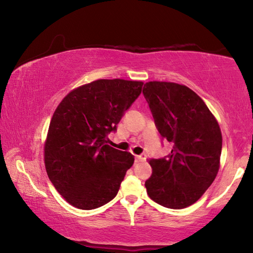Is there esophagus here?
<instances>
[{
    "instance_id": "esophagus-1",
    "label": "esophagus",
    "mask_w": 253,
    "mask_h": 253,
    "mask_svg": "<svg viewBox=\"0 0 253 253\" xmlns=\"http://www.w3.org/2000/svg\"><path fill=\"white\" fill-rule=\"evenodd\" d=\"M135 160H136V162L143 163V162L146 161V155H144V154H142V155H136Z\"/></svg>"
}]
</instances>
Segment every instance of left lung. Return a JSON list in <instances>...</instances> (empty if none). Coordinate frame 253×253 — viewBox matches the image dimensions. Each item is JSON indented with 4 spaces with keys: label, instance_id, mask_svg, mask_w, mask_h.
<instances>
[{
    "label": "left lung",
    "instance_id": "left-lung-1",
    "mask_svg": "<svg viewBox=\"0 0 253 253\" xmlns=\"http://www.w3.org/2000/svg\"><path fill=\"white\" fill-rule=\"evenodd\" d=\"M143 93L161 136L173 143L168 157L148 161L153 172L145 182L147 194L165 208L190 207L219 172V123L202 98L184 84L148 81Z\"/></svg>",
    "mask_w": 253,
    "mask_h": 253
}]
</instances>
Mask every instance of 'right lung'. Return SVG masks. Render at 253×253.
Masks as SVG:
<instances>
[{"mask_svg": "<svg viewBox=\"0 0 253 253\" xmlns=\"http://www.w3.org/2000/svg\"><path fill=\"white\" fill-rule=\"evenodd\" d=\"M143 81L99 79L71 90L51 118L44 142L46 174L60 195L80 210L117 195L134 155L108 145V134L142 92Z\"/></svg>", "mask_w": 253, "mask_h": 253, "instance_id": "1", "label": "right lung"}]
</instances>
